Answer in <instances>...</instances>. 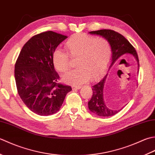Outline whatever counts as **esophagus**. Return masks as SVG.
Segmentation results:
<instances>
[{
	"mask_svg": "<svg viewBox=\"0 0 155 155\" xmlns=\"http://www.w3.org/2000/svg\"><path fill=\"white\" fill-rule=\"evenodd\" d=\"M81 87V86H72V89H73L74 90H76L80 89Z\"/></svg>",
	"mask_w": 155,
	"mask_h": 155,
	"instance_id": "34e87169",
	"label": "esophagus"
}]
</instances>
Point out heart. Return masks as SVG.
Returning <instances> with one entry per match:
<instances>
[{
	"label": "heart",
	"mask_w": 155,
	"mask_h": 155,
	"mask_svg": "<svg viewBox=\"0 0 155 155\" xmlns=\"http://www.w3.org/2000/svg\"><path fill=\"white\" fill-rule=\"evenodd\" d=\"M65 48L68 53L61 49L53 51L52 63L57 70L64 73L70 67L69 55L78 58V68L63 76V80L74 86H80L90 79L96 80L100 78L108 68L112 57V49L108 40L84 33L71 36L65 42Z\"/></svg>",
	"instance_id": "obj_1"
}]
</instances>
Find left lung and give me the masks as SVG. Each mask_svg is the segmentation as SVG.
I'll list each match as a JSON object with an SVG mask.
<instances>
[{"label": "left lung", "mask_w": 155, "mask_h": 155, "mask_svg": "<svg viewBox=\"0 0 155 155\" xmlns=\"http://www.w3.org/2000/svg\"><path fill=\"white\" fill-rule=\"evenodd\" d=\"M90 33L105 38L110 43L112 49V57L109 69L118 59L125 54H130L133 55L137 59L138 67H139V60H138L137 51L130 42L121 34L110 29L91 31ZM107 75H108L106 74L100 81L96 82L93 85V94L91 100L88 102V108L90 111L94 114L99 116H104V117L115 115L122 109H110L106 106L105 102H104L103 90Z\"/></svg>", "instance_id": "left-lung-1"}]
</instances>
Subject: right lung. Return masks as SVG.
I'll use <instances>...</instances> for the list:
<instances>
[{"mask_svg": "<svg viewBox=\"0 0 155 155\" xmlns=\"http://www.w3.org/2000/svg\"><path fill=\"white\" fill-rule=\"evenodd\" d=\"M68 37L49 31L25 44L15 66L18 94L27 108L40 116L58 112L71 86L58 83L52 53Z\"/></svg>", "mask_w": 155, "mask_h": 155, "instance_id": "add662e5", "label": "right lung"}]
</instances>
